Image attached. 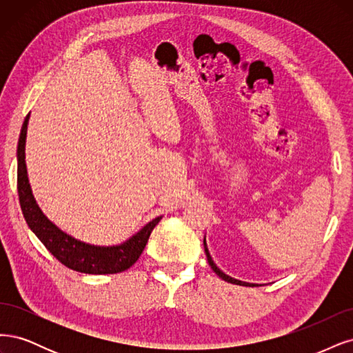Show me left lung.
<instances>
[{
	"label": "left lung",
	"mask_w": 353,
	"mask_h": 353,
	"mask_svg": "<svg viewBox=\"0 0 353 353\" xmlns=\"http://www.w3.org/2000/svg\"><path fill=\"white\" fill-rule=\"evenodd\" d=\"M203 248H205V255H207V259H208V264L211 265V268L214 270L215 274H217L219 277H221L224 281H227V283H233V284H239V286H246V288H255V286H259V284L241 281V280H237V279H233V277H230V276L224 274V272H223L217 265H215V263L212 261V258H211V255H210V251H208V246H207V241H205V239H203Z\"/></svg>",
	"instance_id": "obj_1"
}]
</instances>
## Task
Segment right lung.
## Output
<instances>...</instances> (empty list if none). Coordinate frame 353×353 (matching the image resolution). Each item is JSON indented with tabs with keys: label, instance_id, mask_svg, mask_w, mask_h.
Wrapping results in <instances>:
<instances>
[{
	"label": "right lung",
	"instance_id": "add662e5",
	"mask_svg": "<svg viewBox=\"0 0 353 353\" xmlns=\"http://www.w3.org/2000/svg\"><path fill=\"white\" fill-rule=\"evenodd\" d=\"M29 116H26L23 126H21L19 145H17V192L21 211L30 230L37 234L45 248L60 261L61 264L74 271L85 272V274H116L130 268L148 243L154 227L160 223L163 217H157L143 225L142 229L133 234L126 242L116 246H97L89 245L67 234L59 229L52 221L47 219L33 196L28 168L25 161V145Z\"/></svg>",
	"mask_w": 353,
	"mask_h": 353
}]
</instances>
